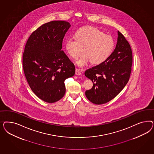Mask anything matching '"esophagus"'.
Listing matches in <instances>:
<instances>
[{
	"label": "esophagus",
	"mask_w": 154,
	"mask_h": 154,
	"mask_svg": "<svg viewBox=\"0 0 154 154\" xmlns=\"http://www.w3.org/2000/svg\"><path fill=\"white\" fill-rule=\"evenodd\" d=\"M84 71L82 69H79V68H76L75 69V75H81L82 74V72Z\"/></svg>",
	"instance_id": "1"
}]
</instances>
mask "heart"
<instances>
[{
    "label": "heart",
    "mask_w": 154,
    "mask_h": 154,
    "mask_svg": "<svg viewBox=\"0 0 154 154\" xmlns=\"http://www.w3.org/2000/svg\"><path fill=\"white\" fill-rule=\"evenodd\" d=\"M75 35V38L69 37L66 39L65 48L73 59L77 58L84 51L85 54L76 60L80 66L87 65L90 61L94 64H101L112 53L114 47L113 38L98 28L93 26L80 28Z\"/></svg>",
    "instance_id": "heart-1"
}]
</instances>
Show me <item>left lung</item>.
<instances>
[{
	"mask_svg": "<svg viewBox=\"0 0 154 154\" xmlns=\"http://www.w3.org/2000/svg\"><path fill=\"white\" fill-rule=\"evenodd\" d=\"M116 46L105 61L85 71L93 82L85 95L91 102L102 104L116 97L125 86L131 75L133 55L131 46L119 31Z\"/></svg>",
	"mask_w": 154,
	"mask_h": 154,
	"instance_id": "1",
	"label": "left lung"
}]
</instances>
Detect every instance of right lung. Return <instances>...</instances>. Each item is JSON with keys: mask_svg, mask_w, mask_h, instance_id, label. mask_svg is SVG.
Masks as SVG:
<instances>
[{"mask_svg": "<svg viewBox=\"0 0 154 154\" xmlns=\"http://www.w3.org/2000/svg\"><path fill=\"white\" fill-rule=\"evenodd\" d=\"M70 26L65 21L44 23L31 34L25 46V77L33 93L47 103L56 102L64 97V81L75 74L74 64L61 50Z\"/></svg>", "mask_w": 154, "mask_h": 154, "instance_id": "right-lung-1", "label": "right lung"}]
</instances>
